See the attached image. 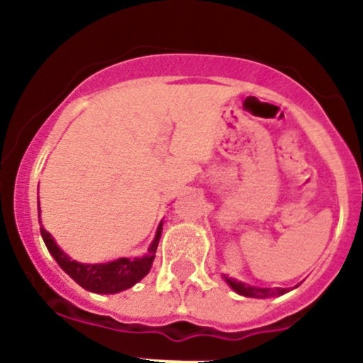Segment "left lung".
<instances>
[{"label": "left lung", "mask_w": 363, "mask_h": 363, "mask_svg": "<svg viewBox=\"0 0 363 363\" xmlns=\"http://www.w3.org/2000/svg\"><path fill=\"white\" fill-rule=\"evenodd\" d=\"M226 283L232 286L233 291H237L239 295L244 296H252V298H267V296H276V295H283L286 294V288H256V286H250V284H244L240 281L232 279V277L225 276Z\"/></svg>", "instance_id": "left-lung-1"}]
</instances>
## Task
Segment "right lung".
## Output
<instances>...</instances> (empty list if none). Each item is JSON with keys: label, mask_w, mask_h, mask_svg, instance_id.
I'll return each mask as SVG.
<instances>
[{"label": "right lung", "mask_w": 363, "mask_h": 363, "mask_svg": "<svg viewBox=\"0 0 363 363\" xmlns=\"http://www.w3.org/2000/svg\"><path fill=\"white\" fill-rule=\"evenodd\" d=\"M161 226H163V223H160L155 240H152L147 255L142 256V258H119L108 263H94V265H91V263H79L75 262V259H72L67 252L60 250V246L54 242L52 235H50L43 226L40 228V232H42L43 242H45L47 250H49L50 255L54 256V259L60 263L61 269H63L77 284H80L84 290L93 291V294L107 295L119 294V291L128 290V288H131L133 284H137L138 281L144 279V277L147 276L149 270H151L152 262H155L156 247H158L161 230H163Z\"/></svg>", "instance_id": "right-lung-1"}]
</instances>
